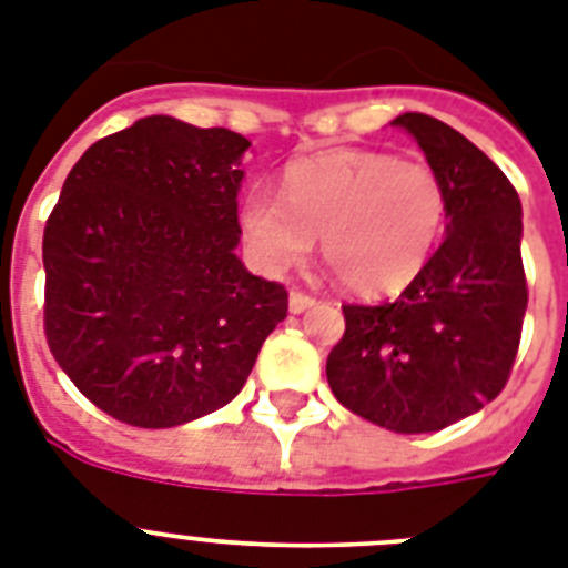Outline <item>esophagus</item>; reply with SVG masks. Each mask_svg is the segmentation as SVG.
I'll return each instance as SVG.
<instances>
[{
	"label": "esophagus",
	"mask_w": 568,
	"mask_h": 568,
	"mask_svg": "<svg viewBox=\"0 0 568 568\" xmlns=\"http://www.w3.org/2000/svg\"><path fill=\"white\" fill-rule=\"evenodd\" d=\"M314 303H317V300H314L312 294L297 292V288H294V292L288 294V308H292L294 314H303V312H306V308H312Z\"/></svg>",
	"instance_id": "obj_1"
}]
</instances>
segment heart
Instances as JSON below:
<instances>
[{
  "instance_id": "1",
  "label": "heart",
  "mask_w": 568,
  "mask_h": 568,
  "mask_svg": "<svg viewBox=\"0 0 568 568\" xmlns=\"http://www.w3.org/2000/svg\"><path fill=\"white\" fill-rule=\"evenodd\" d=\"M445 222L447 193L436 170L373 150H332L300 161L283 175V199L256 187L240 207L260 265L292 268L321 236L323 260L355 294L413 283Z\"/></svg>"
}]
</instances>
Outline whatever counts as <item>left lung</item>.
<instances>
[{
    "mask_svg": "<svg viewBox=\"0 0 568 568\" xmlns=\"http://www.w3.org/2000/svg\"><path fill=\"white\" fill-rule=\"evenodd\" d=\"M445 184L447 227L422 274L378 306H343L328 352L337 402L393 433H436L503 393L528 306L523 204L494 161L430 114H398Z\"/></svg>",
    "mask_w": 568,
    "mask_h": 568,
    "instance_id": "8db88e82",
    "label": "left lung"
}]
</instances>
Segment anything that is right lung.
<instances>
[{"label":"right lung","instance_id":"add662e5","mask_svg":"<svg viewBox=\"0 0 568 568\" xmlns=\"http://www.w3.org/2000/svg\"><path fill=\"white\" fill-rule=\"evenodd\" d=\"M247 138L150 114L80 155L42 236L45 337L74 387L132 427L233 402L288 292L236 256Z\"/></svg>","mask_w":568,"mask_h":568}]
</instances>
